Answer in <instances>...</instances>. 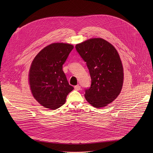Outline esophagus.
I'll return each instance as SVG.
<instances>
[{
	"mask_svg": "<svg viewBox=\"0 0 153 153\" xmlns=\"http://www.w3.org/2000/svg\"><path fill=\"white\" fill-rule=\"evenodd\" d=\"M74 88H75V89L76 90V91H79V90L81 89V87H80L79 85H76V86L74 87Z\"/></svg>",
	"mask_w": 153,
	"mask_h": 153,
	"instance_id": "esophagus-1",
	"label": "esophagus"
}]
</instances>
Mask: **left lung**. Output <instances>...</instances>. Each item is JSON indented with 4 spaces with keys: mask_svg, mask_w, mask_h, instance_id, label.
Returning a JSON list of instances; mask_svg holds the SVG:
<instances>
[{
    "mask_svg": "<svg viewBox=\"0 0 153 153\" xmlns=\"http://www.w3.org/2000/svg\"><path fill=\"white\" fill-rule=\"evenodd\" d=\"M75 48L86 62L91 79L85 98L95 108H102L115 100L123 84V68L119 54L111 44L102 38H92Z\"/></svg>",
    "mask_w": 153,
    "mask_h": 153,
    "instance_id": "8db88e82",
    "label": "left lung"
}]
</instances>
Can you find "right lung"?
Instances as JSON below:
<instances>
[{"label":"right lung","mask_w":153,"mask_h":153,"mask_svg":"<svg viewBox=\"0 0 153 153\" xmlns=\"http://www.w3.org/2000/svg\"><path fill=\"white\" fill-rule=\"evenodd\" d=\"M74 46L54 43L41 50L33 60L29 74L31 92L44 107L57 109L63 105L74 87L67 81L62 65Z\"/></svg>","instance_id":"obj_1"}]
</instances>
